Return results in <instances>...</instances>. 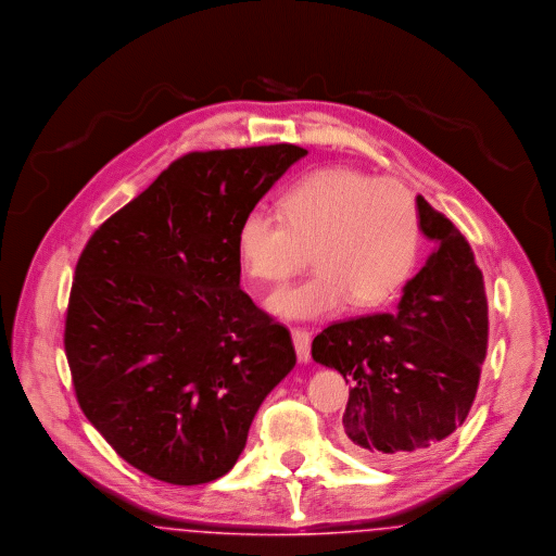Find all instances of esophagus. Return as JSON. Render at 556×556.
Wrapping results in <instances>:
<instances>
[{
	"label": "esophagus",
	"instance_id": "34e87169",
	"mask_svg": "<svg viewBox=\"0 0 556 556\" xmlns=\"http://www.w3.org/2000/svg\"><path fill=\"white\" fill-rule=\"evenodd\" d=\"M291 339L295 345V354L302 364L311 359V333L306 329H291Z\"/></svg>",
	"mask_w": 556,
	"mask_h": 556
}]
</instances>
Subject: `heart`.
I'll list each match as a JSON object with an SVG mask.
<instances>
[{"label": "heart", "instance_id": "1", "mask_svg": "<svg viewBox=\"0 0 556 556\" xmlns=\"http://www.w3.org/2000/svg\"><path fill=\"white\" fill-rule=\"evenodd\" d=\"M281 215L254 206L238 227L245 273L279 286L312 261L306 281L277 291L268 308L289 320H314L343 308H375L412 277L422 222L412 192L393 179L350 167L318 169L291 184Z\"/></svg>", "mask_w": 556, "mask_h": 556}]
</instances>
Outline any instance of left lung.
I'll list each match as a JSON object with an SVG mask.
<instances>
[{
    "label": "left lung",
    "mask_w": 556,
    "mask_h": 556,
    "mask_svg": "<svg viewBox=\"0 0 556 556\" xmlns=\"http://www.w3.org/2000/svg\"><path fill=\"white\" fill-rule=\"evenodd\" d=\"M437 248L403 288L395 314L334 323L312 357L352 384L343 443L368 464L397 466L434 448L466 422L489 348L482 270L462 231L416 199Z\"/></svg>",
    "instance_id": "1"
}]
</instances>
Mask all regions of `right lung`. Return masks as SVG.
Wrapping results in <instances>:
<instances>
[{"label":"right lung","mask_w":556,"mask_h":556,"mask_svg":"<svg viewBox=\"0 0 556 556\" xmlns=\"http://www.w3.org/2000/svg\"><path fill=\"white\" fill-rule=\"evenodd\" d=\"M306 155L268 144L179 156L78 258L64 331L76 400L155 480L225 476L295 366L288 329L240 289L238 227Z\"/></svg>","instance_id":"add662e5"}]
</instances>
